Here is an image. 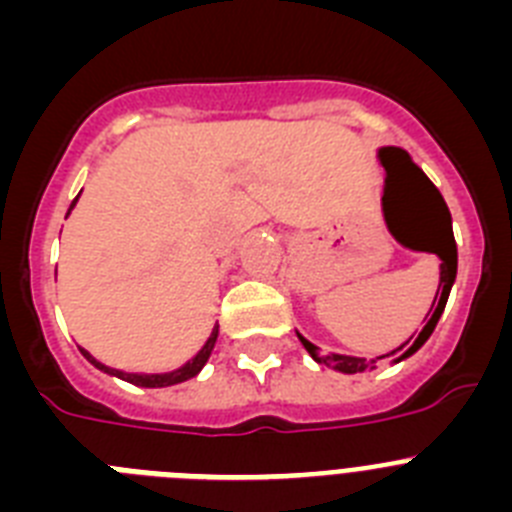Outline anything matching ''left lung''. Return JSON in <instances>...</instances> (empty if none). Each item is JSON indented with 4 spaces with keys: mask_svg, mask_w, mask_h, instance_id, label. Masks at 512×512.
I'll use <instances>...</instances> for the list:
<instances>
[{
    "mask_svg": "<svg viewBox=\"0 0 512 512\" xmlns=\"http://www.w3.org/2000/svg\"><path fill=\"white\" fill-rule=\"evenodd\" d=\"M379 161H382V166L387 169V179H384V197H382L384 212H387V207H390L387 202H390L392 189H395V184L400 182V179H405V182H413L415 187H418L420 192H423L425 197L431 200V207H428V202H415V205H418L415 207V225L420 228V233H418V241L405 243V246L415 248V251L436 253L438 259H441V284H438L436 300H433L431 312H428L432 318L423 325V330H420L415 341H413V336H410L400 348H395V351H390V354L377 356V361L379 359L402 361V359H408V356H413L415 351H418V348L423 346L428 338H431L433 328H436L438 318H441L443 307H446V300H449V292H451V287H454V279H456V241H454V230H451V212H449V207H446V202H443L441 192H438V189L433 187L431 179H428V176H425L423 171L413 164V161H410L408 153L400 151V148H382V151H379ZM425 224L434 225L431 234L422 233ZM300 341H302V346L307 348V354L318 361V364H328L343 374L364 372V369H369V366L374 364V361L369 364V361L359 359V356H338V354L323 356L320 354V348L312 346L307 338L300 336Z\"/></svg>",
    "mask_w": 512,
    "mask_h": 512,
    "instance_id": "obj_1",
    "label": "left lung"
}]
</instances>
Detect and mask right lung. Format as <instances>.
<instances>
[{
	"instance_id": "add662e5",
	"label": "right lung",
	"mask_w": 512,
	"mask_h": 512,
	"mask_svg": "<svg viewBox=\"0 0 512 512\" xmlns=\"http://www.w3.org/2000/svg\"><path fill=\"white\" fill-rule=\"evenodd\" d=\"M76 200H79V197H76ZM74 202H71V207H74ZM215 341H217V325H215V330H212V336L207 338L205 346H202L200 354L194 356L192 361H187L182 369H174V372H169V374H125V372H117V369H110V366L99 364V361L94 359V356H89L84 348H81V354L87 356V359L92 361L97 369H102V372H107V374H115V377L125 379V382H130V384H138V387H169V384H179V382H187V379L197 377V374L202 372V366L207 364V359H210L212 348H215Z\"/></svg>"
}]
</instances>
